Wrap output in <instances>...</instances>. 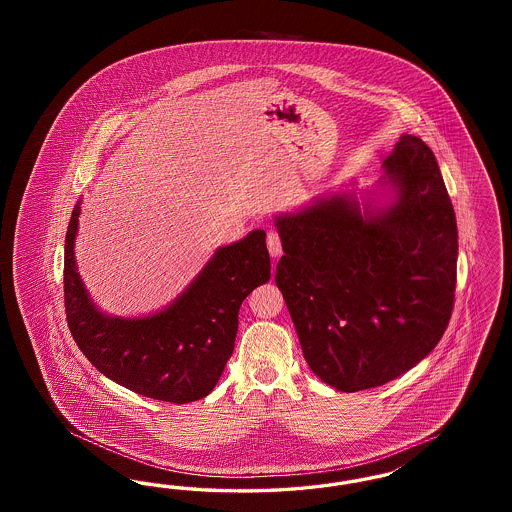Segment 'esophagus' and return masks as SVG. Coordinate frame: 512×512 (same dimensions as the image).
I'll return each mask as SVG.
<instances>
[{
	"instance_id": "esophagus-1",
	"label": "esophagus",
	"mask_w": 512,
	"mask_h": 512,
	"mask_svg": "<svg viewBox=\"0 0 512 512\" xmlns=\"http://www.w3.org/2000/svg\"><path fill=\"white\" fill-rule=\"evenodd\" d=\"M267 245L268 251H270V255H272L274 259L282 255V242H280V236H278V232H276L274 228L268 230Z\"/></svg>"
}]
</instances>
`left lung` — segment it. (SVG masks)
Instances as JSON below:
<instances>
[{"mask_svg":"<svg viewBox=\"0 0 512 512\" xmlns=\"http://www.w3.org/2000/svg\"><path fill=\"white\" fill-rule=\"evenodd\" d=\"M366 192L320 195L278 215L276 286L303 357L336 390L388 384L441 340L455 301L457 220L432 149L403 134Z\"/></svg>","mask_w":512,"mask_h":512,"instance_id":"1","label":"left lung"}]
</instances>
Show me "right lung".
<instances>
[{"label": "right lung", "mask_w": 512, "mask_h": 512, "mask_svg": "<svg viewBox=\"0 0 512 512\" xmlns=\"http://www.w3.org/2000/svg\"><path fill=\"white\" fill-rule=\"evenodd\" d=\"M80 203L65 238V311L76 345L103 376L134 393L180 405L203 399L234 351L242 301L270 280L265 230L219 247L163 311L111 317L96 307L76 270Z\"/></svg>", "instance_id": "right-lung-1"}]
</instances>
